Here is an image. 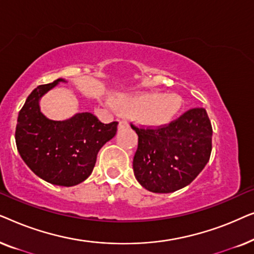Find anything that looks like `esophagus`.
I'll return each instance as SVG.
<instances>
[{"mask_svg":"<svg viewBox=\"0 0 254 254\" xmlns=\"http://www.w3.org/2000/svg\"><path fill=\"white\" fill-rule=\"evenodd\" d=\"M127 127H128V123H127V121H125V120L120 121V123H119V130L123 129V128H127Z\"/></svg>","mask_w":254,"mask_h":254,"instance_id":"1","label":"esophagus"}]
</instances>
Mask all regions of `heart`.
Returning a JSON list of instances; mask_svg holds the SVG:
<instances>
[{"instance_id": "obj_1", "label": "heart", "mask_w": 254, "mask_h": 254, "mask_svg": "<svg viewBox=\"0 0 254 254\" xmlns=\"http://www.w3.org/2000/svg\"><path fill=\"white\" fill-rule=\"evenodd\" d=\"M113 105L124 112L133 114L145 127L161 128L168 126L179 116L183 99L176 93H119L113 98Z\"/></svg>"}]
</instances>
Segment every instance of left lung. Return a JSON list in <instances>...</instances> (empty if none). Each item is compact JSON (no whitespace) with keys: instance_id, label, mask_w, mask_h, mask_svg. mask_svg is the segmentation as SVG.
<instances>
[{"instance_id":"8db88e82","label":"left lung","mask_w":254,"mask_h":254,"mask_svg":"<svg viewBox=\"0 0 254 254\" xmlns=\"http://www.w3.org/2000/svg\"><path fill=\"white\" fill-rule=\"evenodd\" d=\"M133 159L135 178L152 193L190 185L209 161L213 128L204 109H192L169 126L140 129Z\"/></svg>"}]
</instances>
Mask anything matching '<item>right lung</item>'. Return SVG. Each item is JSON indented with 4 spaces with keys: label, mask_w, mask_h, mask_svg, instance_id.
<instances>
[{
    "label": "right lung",
    "mask_w": 254,
    "mask_h": 254,
    "mask_svg": "<svg viewBox=\"0 0 254 254\" xmlns=\"http://www.w3.org/2000/svg\"><path fill=\"white\" fill-rule=\"evenodd\" d=\"M60 83L37 86L19 111L16 145L25 164L45 182L70 187L92 173L100 148L117 134L118 123L104 125L89 112L65 120H52L40 110V100Z\"/></svg>",
    "instance_id": "obj_1"
}]
</instances>
